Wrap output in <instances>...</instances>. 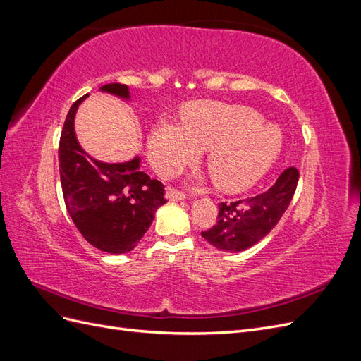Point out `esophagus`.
Returning a JSON list of instances; mask_svg holds the SVG:
<instances>
[{"label": "esophagus", "mask_w": 361, "mask_h": 361, "mask_svg": "<svg viewBox=\"0 0 361 361\" xmlns=\"http://www.w3.org/2000/svg\"><path fill=\"white\" fill-rule=\"evenodd\" d=\"M166 197H167L169 200H171V202H180V200L187 199V194H183V192H180V191H178V190H174V188H167Z\"/></svg>", "instance_id": "esophagus-1"}]
</instances>
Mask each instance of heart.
I'll return each mask as SVG.
<instances>
[{
    "label": "heart",
    "mask_w": 361,
    "mask_h": 361,
    "mask_svg": "<svg viewBox=\"0 0 361 361\" xmlns=\"http://www.w3.org/2000/svg\"><path fill=\"white\" fill-rule=\"evenodd\" d=\"M250 108L220 102L194 105L183 125L158 123L149 135V158L162 174H174L207 152V169L224 191H243L256 183L283 149L279 126L262 123Z\"/></svg>",
    "instance_id": "1"
}]
</instances>
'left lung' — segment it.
Instances as JSON below:
<instances>
[{
    "label": "left lung",
    "mask_w": 361,
    "mask_h": 361,
    "mask_svg": "<svg viewBox=\"0 0 361 361\" xmlns=\"http://www.w3.org/2000/svg\"><path fill=\"white\" fill-rule=\"evenodd\" d=\"M298 178V170L289 167L265 192L232 203H220L215 226L202 232V236L212 247L231 253L253 247L286 212L297 190Z\"/></svg>",
    "instance_id": "1"
}]
</instances>
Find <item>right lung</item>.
Wrapping results in <instances>:
<instances>
[{
    "mask_svg": "<svg viewBox=\"0 0 361 361\" xmlns=\"http://www.w3.org/2000/svg\"><path fill=\"white\" fill-rule=\"evenodd\" d=\"M101 92L129 101L125 84H105ZM89 94L76 101L61 130L60 180L68 212L85 241L110 255L134 250L166 203L164 185L140 170L137 155L126 162H102L81 147L75 133V114Z\"/></svg>",
    "mask_w": 361,
    "mask_h": 361,
    "instance_id": "add662e5",
    "label": "right lung"
}]
</instances>
